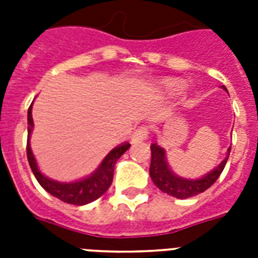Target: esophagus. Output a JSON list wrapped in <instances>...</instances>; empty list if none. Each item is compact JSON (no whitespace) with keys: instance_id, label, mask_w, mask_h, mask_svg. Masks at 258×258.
<instances>
[{"instance_id":"obj_1","label":"esophagus","mask_w":258,"mask_h":258,"mask_svg":"<svg viewBox=\"0 0 258 258\" xmlns=\"http://www.w3.org/2000/svg\"><path fill=\"white\" fill-rule=\"evenodd\" d=\"M147 137H149V128L146 125H142V127H138L133 133V135H131V142L133 143L143 142L147 139Z\"/></svg>"}]
</instances>
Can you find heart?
Returning <instances> with one entry per match:
<instances>
[{
    "mask_svg": "<svg viewBox=\"0 0 258 258\" xmlns=\"http://www.w3.org/2000/svg\"><path fill=\"white\" fill-rule=\"evenodd\" d=\"M165 84L166 88L169 89V91H171V92H175V91L180 89V87H182L180 82H178V80H167Z\"/></svg>",
    "mask_w": 258,
    "mask_h": 258,
    "instance_id": "obj_1",
    "label": "heart"
}]
</instances>
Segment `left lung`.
Here are the masks:
<instances>
[{
  "label": "left lung",
  "instance_id": "left-lung-1",
  "mask_svg": "<svg viewBox=\"0 0 258 258\" xmlns=\"http://www.w3.org/2000/svg\"><path fill=\"white\" fill-rule=\"evenodd\" d=\"M222 88L225 91H228L225 88V86H222ZM230 149L232 147L228 149L226 158L213 171H210L205 176L200 178V179H186V178L178 176L170 170L167 161H166L165 150L159 147L157 143H153L151 145L150 176H151L155 186L163 192H166V194H169V196L179 198V200L194 197L197 194H200V192H204L205 190H208L220 178L221 172L224 171L225 165H226L229 155H230Z\"/></svg>",
  "mask_w": 258,
  "mask_h": 258
}]
</instances>
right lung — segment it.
I'll use <instances>...</instances> for the list:
<instances>
[{
  "instance_id": "1",
  "label": "right lung",
  "mask_w": 258,
  "mask_h": 258,
  "mask_svg": "<svg viewBox=\"0 0 258 258\" xmlns=\"http://www.w3.org/2000/svg\"><path fill=\"white\" fill-rule=\"evenodd\" d=\"M32 130H33V117H32V105H30L29 109H28V142H26V157H28L30 169L33 171L38 183L41 184L42 188H45L50 196L56 197L62 202L78 205V206L93 202L97 198H100L108 190L113 179L115 163L131 146L130 143H123V145L117 146V147L109 151L108 155L100 163V166L91 175L84 178V179L66 183V182H57V180L49 179L48 176L44 175L38 170L29 143Z\"/></svg>"
}]
</instances>
